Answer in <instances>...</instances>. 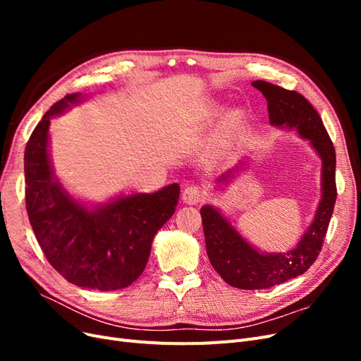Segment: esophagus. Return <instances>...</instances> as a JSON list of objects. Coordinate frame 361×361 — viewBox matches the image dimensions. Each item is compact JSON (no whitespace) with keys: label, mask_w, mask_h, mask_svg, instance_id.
<instances>
[{"label":"esophagus","mask_w":361,"mask_h":361,"mask_svg":"<svg viewBox=\"0 0 361 361\" xmlns=\"http://www.w3.org/2000/svg\"><path fill=\"white\" fill-rule=\"evenodd\" d=\"M182 200L187 204H197L203 200V191L199 187H195V185H191V187L183 190Z\"/></svg>","instance_id":"obj_1"}]
</instances>
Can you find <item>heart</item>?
<instances>
[{
	"mask_svg": "<svg viewBox=\"0 0 361 361\" xmlns=\"http://www.w3.org/2000/svg\"><path fill=\"white\" fill-rule=\"evenodd\" d=\"M236 123V116L228 117V125H235Z\"/></svg>",
	"mask_w": 361,
	"mask_h": 361,
	"instance_id": "obj_1",
	"label": "heart"
}]
</instances>
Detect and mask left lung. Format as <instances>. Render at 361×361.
I'll return each mask as SVG.
<instances>
[{
    "instance_id": "8db88e82",
    "label": "left lung",
    "mask_w": 361,
    "mask_h": 361,
    "mask_svg": "<svg viewBox=\"0 0 361 361\" xmlns=\"http://www.w3.org/2000/svg\"><path fill=\"white\" fill-rule=\"evenodd\" d=\"M267 97L269 123L281 129H295L309 141L322 161L321 200L316 214L292 250L286 253H265L239 233L228 218L212 204L202 206V223L206 253L214 269L228 285L238 289H267L304 274L318 257L324 244L336 203V152L318 111L305 97L293 90L281 89L267 81H253ZM245 161L216 179V185H227L241 171Z\"/></svg>"
}]
</instances>
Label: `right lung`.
<instances>
[{"label": "right lung", "mask_w": 361, "mask_h": 361, "mask_svg": "<svg viewBox=\"0 0 361 361\" xmlns=\"http://www.w3.org/2000/svg\"><path fill=\"white\" fill-rule=\"evenodd\" d=\"M85 99L81 93L54 104L25 147V204L32 232L57 272L85 289L117 290L143 274L152 241L176 209L180 187L120 194L105 203L72 197L54 173L51 118Z\"/></svg>", "instance_id": "add662e5"}]
</instances>
